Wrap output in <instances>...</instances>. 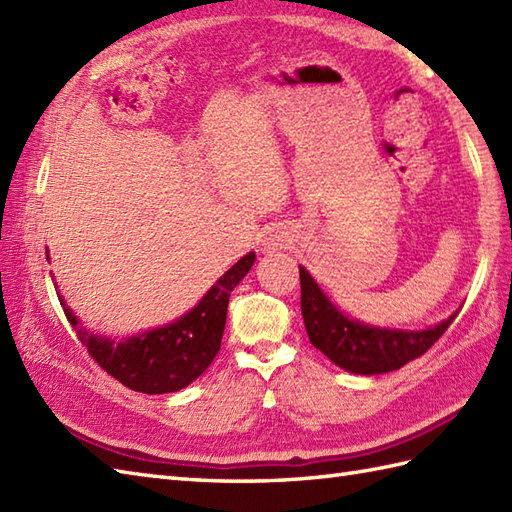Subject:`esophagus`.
Here are the masks:
<instances>
[{"label": "esophagus", "instance_id": "esophagus-1", "mask_svg": "<svg viewBox=\"0 0 512 512\" xmlns=\"http://www.w3.org/2000/svg\"><path fill=\"white\" fill-rule=\"evenodd\" d=\"M284 242H286V239H284V233H275V235H270V237H268L266 246H268V250H270V248L275 250V246H281Z\"/></svg>", "mask_w": 512, "mask_h": 512}]
</instances>
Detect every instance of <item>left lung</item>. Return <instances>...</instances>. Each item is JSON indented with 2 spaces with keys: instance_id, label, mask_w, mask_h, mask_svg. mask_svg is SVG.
<instances>
[{
  "instance_id": "left-lung-1",
  "label": "left lung",
  "mask_w": 512,
  "mask_h": 512,
  "mask_svg": "<svg viewBox=\"0 0 512 512\" xmlns=\"http://www.w3.org/2000/svg\"><path fill=\"white\" fill-rule=\"evenodd\" d=\"M299 279L301 314L310 343L328 356L334 365L354 374L369 376L400 369L427 352L458 317V312H455L447 321L438 323L436 328L420 332L372 328V325L347 319L343 312L336 310L334 303L323 295L317 281L303 266H299Z\"/></svg>"
}]
</instances>
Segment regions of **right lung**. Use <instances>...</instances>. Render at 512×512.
Masks as SVG:
<instances>
[{"label":"right lung","mask_w":512,"mask_h":512,"mask_svg":"<svg viewBox=\"0 0 512 512\" xmlns=\"http://www.w3.org/2000/svg\"><path fill=\"white\" fill-rule=\"evenodd\" d=\"M253 262L255 253L244 255L215 281V286L206 292L198 306L176 323L132 336L121 343L81 330L79 321L65 308L63 299L61 306L85 350L118 383L143 394H169L193 383L213 363L215 354L220 352L228 299Z\"/></svg>","instance_id":"right-lung-1"}]
</instances>
